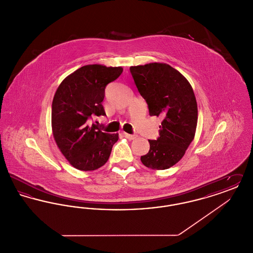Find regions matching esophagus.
I'll list each match as a JSON object with an SVG mask.
<instances>
[{
	"label": "esophagus",
	"instance_id": "esophagus-1",
	"mask_svg": "<svg viewBox=\"0 0 253 253\" xmlns=\"http://www.w3.org/2000/svg\"><path fill=\"white\" fill-rule=\"evenodd\" d=\"M123 135H124L126 138L130 139V140H132V139H134V138L136 137L135 134H130V133H127V132H123Z\"/></svg>",
	"mask_w": 253,
	"mask_h": 253
}]
</instances>
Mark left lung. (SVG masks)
<instances>
[{"label": "left lung", "mask_w": 253, "mask_h": 253, "mask_svg": "<svg viewBox=\"0 0 253 253\" xmlns=\"http://www.w3.org/2000/svg\"><path fill=\"white\" fill-rule=\"evenodd\" d=\"M134 84L148 104L150 116L163 118L157 140L140 160L146 167L166 169L176 164L194 138L197 103L187 79L166 63L131 66Z\"/></svg>", "instance_id": "left-lung-1"}]
</instances>
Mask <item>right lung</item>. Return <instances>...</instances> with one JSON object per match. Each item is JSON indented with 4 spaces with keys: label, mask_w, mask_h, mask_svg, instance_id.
Instances as JSON below:
<instances>
[{
    "label": "right lung",
    "mask_w": 253,
    "mask_h": 253,
    "mask_svg": "<svg viewBox=\"0 0 253 253\" xmlns=\"http://www.w3.org/2000/svg\"><path fill=\"white\" fill-rule=\"evenodd\" d=\"M122 67L84 65L67 76L58 87L52 102V131L61 154L81 170H95L111 155L119 133L102 132L87 121L106 116L102 101L106 85L117 80Z\"/></svg>",
    "instance_id": "1"
}]
</instances>
